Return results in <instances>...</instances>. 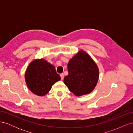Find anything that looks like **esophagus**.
<instances>
[{
	"label": "esophagus",
	"mask_w": 133,
	"mask_h": 133,
	"mask_svg": "<svg viewBox=\"0 0 133 133\" xmlns=\"http://www.w3.org/2000/svg\"><path fill=\"white\" fill-rule=\"evenodd\" d=\"M60 77H61V79H62V80H63V79H64V74H63V73H62V74H60Z\"/></svg>",
	"instance_id": "1"
}]
</instances>
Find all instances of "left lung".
I'll return each instance as SVG.
<instances>
[{"label": "left lung", "instance_id": "8db88e82", "mask_svg": "<svg viewBox=\"0 0 133 133\" xmlns=\"http://www.w3.org/2000/svg\"><path fill=\"white\" fill-rule=\"evenodd\" d=\"M68 70L64 83L74 95L88 94L94 89L99 79V69L86 52L79 51L71 58L68 64Z\"/></svg>", "mask_w": 133, "mask_h": 133}]
</instances>
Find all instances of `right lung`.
I'll use <instances>...</instances> for the list:
<instances>
[{
	"label": "right lung",
	"mask_w": 133,
	"mask_h": 133,
	"mask_svg": "<svg viewBox=\"0 0 133 133\" xmlns=\"http://www.w3.org/2000/svg\"><path fill=\"white\" fill-rule=\"evenodd\" d=\"M26 84L34 94L44 96L51 86L60 80L55 67L43 59L33 60L28 66L25 74Z\"/></svg>",
	"instance_id": "obj_1"
}]
</instances>
